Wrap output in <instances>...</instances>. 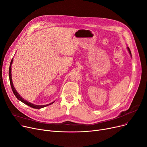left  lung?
Wrapping results in <instances>:
<instances>
[{"label": "left lung", "mask_w": 147, "mask_h": 147, "mask_svg": "<svg viewBox=\"0 0 147 147\" xmlns=\"http://www.w3.org/2000/svg\"><path fill=\"white\" fill-rule=\"evenodd\" d=\"M127 50H128V51H129V53H130L131 56H132V55H131V50H130V49H129V48L128 47H127Z\"/></svg>", "instance_id": "8db88e82"}]
</instances>
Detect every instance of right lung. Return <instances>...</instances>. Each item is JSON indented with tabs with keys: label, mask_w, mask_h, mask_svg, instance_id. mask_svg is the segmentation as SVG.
I'll use <instances>...</instances> for the list:
<instances>
[{
	"label": "right lung",
	"mask_w": 147,
	"mask_h": 147,
	"mask_svg": "<svg viewBox=\"0 0 147 147\" xmlns=\"http://www.w3.org/2000/svg\"><path fill=\"white\" fill-rule=\"evenodd\" d=\"M12 61H13V59H12V60L11 62V64H10V66H9V81H10V84H11V88H12V91L14 94V95L15 96V97L18 98L20 101H21V102H24V104L28 105V106L32 107V108H34V109H41V108H42V107H45L46 106H47L49 105H50L51 104H53V103L54 102H52L51 103H50V104L49 105H42V106H38V105H34V104H32V103L27 101V100H24L23 98L21 97V96H20V95L18 93V92H17L16 91V90L15 89L14 87H13V83H12V76H11V66H12Z\"/></svg>",
	"instance_id": "obj_1"
}]
</instances>
